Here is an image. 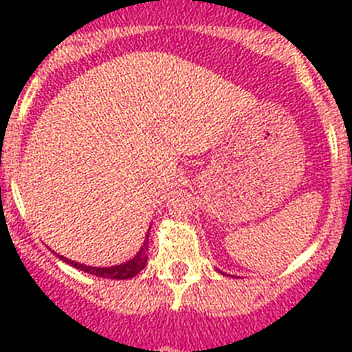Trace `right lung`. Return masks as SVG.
Returning a JSON list of instances; mask_svg holds the SVG:
<instances>
[{
    "label": "right lung",
    "mask_w": 352,
    "mask_h": 352,
    "mask_svg": "<svg viewBox=\"0 0 352 352\" xmlns=\"http://www.w3.org/2000/svg\"><path fill=\"white\" fill-rule=\"evenodd\" d=\"M146 238H148V236H146ZM146 241H148V239H144V247L138 252V256L133 257V259H130L129 263L125 264H120V266H111V268H93V266H84V264L74 263V261L67 259V257L63 256L58 257H60L61 261H65V263L72 264L74 268L89 273V275L102 276V278H114V280H125V278H132V276H135L138 273H141V270H144L146 263H148V256H146L148 247H146Z\"/></svg>",
    "instance_id": "add662e5"
}]
</instances>
